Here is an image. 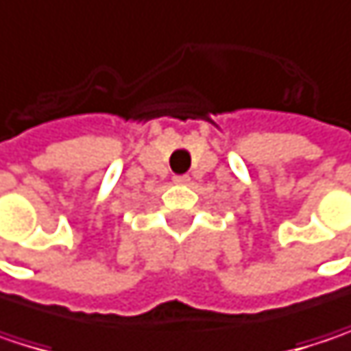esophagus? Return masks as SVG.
I'll return each instance as SVG.
<instances>
[{"label": "esophagus", "mask_w": 351, "mask_h": 351, "mask_svg": "<svg viewBox=\"0 0 351 351\" xmlns=\"http://www.w3.org/2000/svg\"><path fill=\"white\" fill-rule=\"evenodd\" d=\"M189 180H191V176H189V175H178V176H175V182H176V184H186Z\"/></svg>", "instance_id": "1"}]
</instances>
